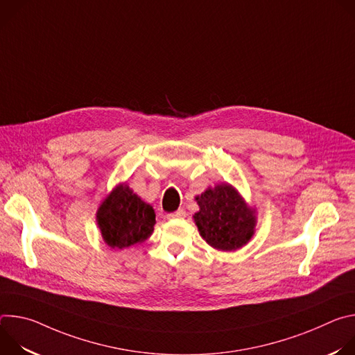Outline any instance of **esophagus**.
<instances>
[{
  "label": "esophagus",
  "mask_w": 355,
  "mask_h": 355,
  "mask_svg": "<svg viewBox=\"0 0 355 355\" xmlns=\"http://www.w3.org/2000/svg\"><path fill=\"white\" fill-rule=\"evenodd\" d=\"M185 216H187V214H185L184 209H178V211H175V212L167 215L168 219H184Z\"/></svg>",
  "instance_id": "1"
}]
</instances>
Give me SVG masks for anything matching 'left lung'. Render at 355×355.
Wrapping results in <instances>:
<instances>
[{"instance_id":"1","label":"left lung","mask_w":355,"mask_h":355,"mask_svg":"<svg viewBox=\"0 0 355 355\" xmlns=\"http://www.w3.org/2000/svg\"><path fill=\"white\" fill-rule=\"evenodd\" d=\"M199 211L193 215L199 234L216 250L234 251L250 241L257 223L250 208L230 184H218L195 196Z\"/></svg>"}]
</instances>
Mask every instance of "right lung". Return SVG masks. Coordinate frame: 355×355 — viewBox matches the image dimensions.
<instances>
[{
	"mask_svg": "<svg viewBox=\"0 0 355 355\" xmlns=\"http://www.w3.org/2000/svg\"><path fill=\"white\" fill-rule=\"evenodd\" d=\"M96 223L111 248H126L147 240L155 230L156 214L126 184H119L96 211Z\"/></svg>",
	"mask_w": 355,
	"mask_h": 355,
	"instance_id": "add662e5",
	"label": "right lung"
}]
</instances>
